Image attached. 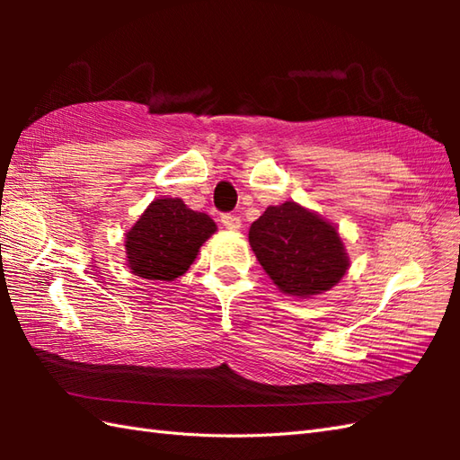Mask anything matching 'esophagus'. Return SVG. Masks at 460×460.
Here are the masks:
<instances>
[{"mask_svg":"<svg viewBox=\"0 0 460 460\" xmlns=\"http://www.w3.org/2000/svg\"><path fill=\"white\" fill-rule=\"evenodd\" d=\"M221 223H223L225 227H227L229 231H237V229L241 227V219L237 217V215H233V213H223V215H221Z\"/></svg>","mask_w":460,"mask_h":460,"instance_id":"obj_1","label":"esophagus"}]
</instances>
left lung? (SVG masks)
I'll list each match as a JSON object with an SVG mask.
<instances>
[{"label": "left lung", "mask_w": 460, "mask_h": 460, "mask_svg": "<svg viewBox=\"0 0 460 460\" xmlns=\"http://www.w3.org/2000/svg\"><path fill=\"white\" fill-rule=\"evenodd\" d=\"M249 243L272 282L292 296L330 290L348 269L338 231L295 201L267 208L251 225Z\"/></svg>", "instance_id": "1"}]
</instances>
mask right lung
Wrapping results in <instances>:
<instances>
[{"instance_id": "1", "label": "right lung", "mask_w": 460, "mask_h": 460, "mask_svg": "<svg viewBox=\"0 0 460 460\" xmlns=\"http://www.w3.org/2000/svg\"><path fill=\"white\" fill-rule=\"evenodd\" d=\"M215 229L209 215L190 209L181 199H155L126 235L128 265L148 280L178 279Z\"/></svg>"}]
</instances>
